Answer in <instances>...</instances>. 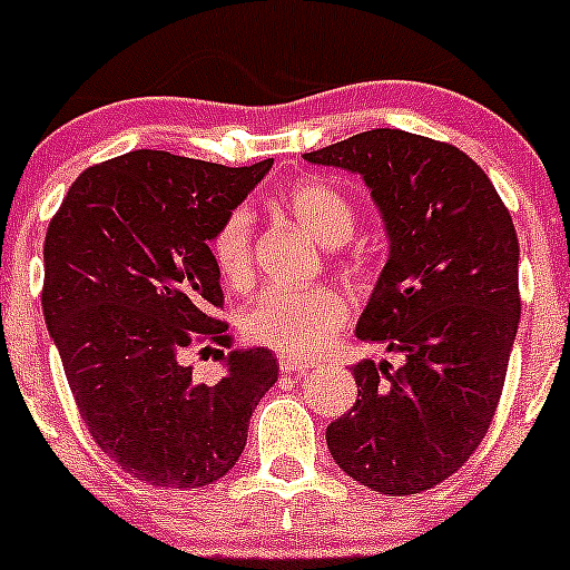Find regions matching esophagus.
<instances>
[{"label": "esophagus", "mask_w": 570, "mask_h": 570, "mask_svg": "<svg viewBox=\"0 0 570 570\" xmlns=\"http://www.w3.org/2000/svg\"><path fill=\"white\" fill-rule=\"evenodd\" d=\"M278 366H281V372H286V375H306V372L312 370L314 364H312V361L292 358V355H281Z\"/></svg>", "instance_id": "esophagus-1"}]
</instances>
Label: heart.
I'll use <instances>...</instances> for the list:
<instances>
[{"label": "heart", "instance_id": "obj_1", "mask_svg": "<svg viewBox=\"0 0 570 570\" xmlns=\"http://www.w3.org/2000/svg\"><path fill=\"white\" fill-rule=\"evenodd\" d=\"M278 206L325 248H338L355 232V209L347 195L320 178H297L278 195ZM209 256L223 284L232 289L248 286L253 275L248 212L232 209L217 223ZM347 314V297L333 286L267 289L243 314V333L248 342L281 355H312L331 342Z\"/></svg>", "mask_w": 570, "mask_h": 570}]
</instances>
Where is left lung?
Here are the masks:
<instances>
[{"mask_svg": "<svg viewBox=\"0 0 570 570\" xmlns=\"http://www.w3.org/2000/svg\"><path fill=\"white\" fill-rule=\"evenodd\" d=\"M303 159L372 189L392 248L355 336L402 355L396 370L353 366L358 400L327 424V450L372 491L422 493L474 455L497 413L521 317L515 226L450 142L372 129Z\"/></svg>", "mask_w": 570, "mask_h": 570, "instance_id": "left-lung-1", "label": "left lung"}]
</instances>
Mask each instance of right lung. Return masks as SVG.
<instances>
[{
    "instance_id": "add662e5",
    "label": "right lung",
    "mask_w": 570,
    "mask_h": 570,
    "mask_svg": "<svg viewBox=\"0 0 570 570\" xmlns=\"http://www.w3.org/2000/svg\"><path fill=\"white\" fill-rule=\"evenodd\" d=\"M269 168L140 148L79 174L49 223L40 301L68 386L99 450L148 485L189 491L232 471L278 381L267 347L225 353L209 256L217 223ZM209 343L227 372L198 384L186 353Z\"/></svg>"
}]
</instances>
